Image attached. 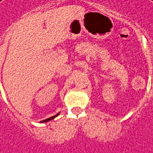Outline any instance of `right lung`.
<instances>
[{
	"mask_svg": "<svg viewBox=\"0 0 153 153\" xmlns=\"http://www.w3.org/2000/svg\"><path fill=\"white\" fill-rule=\"evenodd\" d=\"M60 114V113H57L56 115H55V116H53V117H49V118L46 119V120H43V121H42L41 123H46V122H49V121H51V120H52L53 118H55V117H56L58 115Z\"/></svg>",
	"mask_w": 153,
	"mask_h": 153,
	"instance_id": "obj_1",
	"label": "right lung"
}]
</instances>
